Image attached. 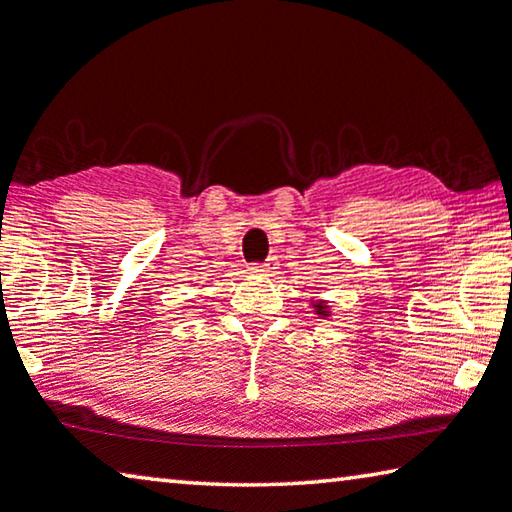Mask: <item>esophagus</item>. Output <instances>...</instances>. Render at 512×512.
<instances>
[{
	"instance_id": "obj_1",
	"label": "esophagus",
	"mask_w": 512,
	"mask_h": 512,
	"mask_svg": "<svg viewBox=\"0 0 512 512\" xmlns=\"http://www.w3.org/2000/svg\"><path fill=\"white\" fill-rule=\"evenodd\" d=\"M250 271L253 273H266V275H271L273 271H275V262H264V264H253L250 266Z\"/></svg>"
}]
</instances>
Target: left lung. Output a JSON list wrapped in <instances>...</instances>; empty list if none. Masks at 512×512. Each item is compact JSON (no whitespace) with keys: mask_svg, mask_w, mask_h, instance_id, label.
Instances as JSON below:
<instances>
[{"mask_svg":"<svg viewBox=\"0 0 512 512\" xmlns=\"http://www.w3.org/2000/svg\"><path fill=\"white\" fill-rule=\"evenodd\" d=\"M312 307H314V312L321 316V319H326V316H330V305L326 303V300H314Z\"/></svg>","mask_w":512,"mask_h":512,"instance_id":"obj_1","label":"left lung"}]
</instances>
